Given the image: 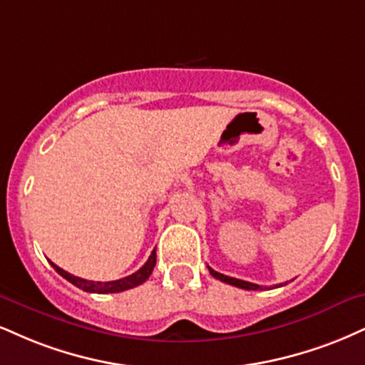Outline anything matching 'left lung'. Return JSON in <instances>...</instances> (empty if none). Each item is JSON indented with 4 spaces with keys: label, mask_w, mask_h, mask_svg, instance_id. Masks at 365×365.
I'll list each match as a JSON object with an SVG mask.
<instances>
[{
    "label": "left lung",
    "mask_w": 365,
    "mask_h": 365,
    "mask_svg": "<svg viewBox=\"0 0 365 365\" xmlns=\"http://www.w3.org/2000/svg\"><path fill=\"white\" fill-rule=\"evenodd\" d=\"M209 272H210V275H212V277L219 279L221 282L235 285V287L247 289V291H262V289H263L262 285H258V284H252V282H247V280H240V279H235V277H227V275H225V274H219V272L212 270L210 267H209Z\"/></svg>",
    "instance_id": "left-lung-1"
}]
</instances>
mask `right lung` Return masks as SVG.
Instances as JSON below:
<instances>
[{"label": "right lung", "mask_w": 365, "mask_h": 365, "mask_svg": "<svg viewBox=\"0 0 365 365\" xmlns=\"http://www.w3.org/2000/svg\"><path fill=\"white\" fill-rule=\"evenodd\" d=\"M51 265L54 267V270L57 272V274L63 275L66 280H69L73 285L80 287L81 291L95 292V294H113V292H122V291H127V289L138 287V285L146 282V280L149 279V275H151L153 269H155V265H156V248L153 250L151 255H149L148 262L144 263V265L140 267L138 272H134L133 275H127V277H124V279L112 280V282H95V280H86V279L76 277V275L63 270L61 267H57L56 263L51 262Z\"/></svg>", "instance_id": "right-lung-1"}]
</instances>
